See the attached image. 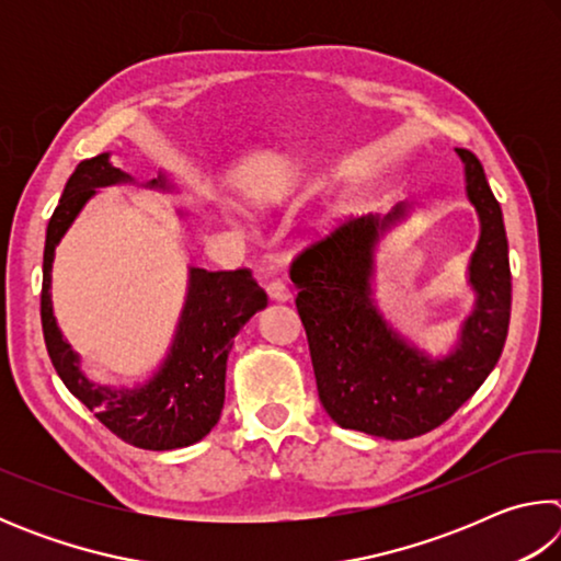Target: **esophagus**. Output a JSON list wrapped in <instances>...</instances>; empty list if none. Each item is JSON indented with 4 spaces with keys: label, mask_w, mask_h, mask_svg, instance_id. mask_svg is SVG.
Returning <instances> with one entry per match:
<instances>
[{
    "label": "esophagus",
    "mask_w": 561,
    "mask_h": 561,
    "mask_svg": "<svg viewBox=\"0 0 561 561\" xmlns=\"http://www.w3.org/2000/svg\"><path fill=\"white\" fill-rule=\"evenodd\" d=\"M267 294H270V299H274V301H287L291 297V291H289L287 282H284V279H270Z\"/></svg>",
    "instance_id": "obj_1"
}]
</instances>
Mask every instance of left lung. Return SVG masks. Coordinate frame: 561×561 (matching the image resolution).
<instances>
[{"mask_svg":"<svg viewBox=\"0 0 561 561\" xmlns=\"http://www.w3.org/2000/svg\"><path fill=\"white\" fill-rule=\"evenodd\" d=\"M458 156L480 240L468 267L474 309L450 354L428 356L408 344L371 297L374 250L388 227L403 220L408 203L386 217H348L291 262L319 401L341 428L386 440L438 428L478 391L502 354L512 307L505 222L480 160L462 148Z\"/></svg>","mask_w":561,"mask_h":561,"instance_id":"left-lung-1","label":"left lung"}]
</instances>
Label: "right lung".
<instances>
[{
	"instance_id": "1",
	"label": "right lung",
	"mask_w": 561,
	"mask_h": 561,
	"mask_svg": "<svg viewBox=\"0 0 561 561\" xmlns=\"http://www.w3.org/2000/svg\"><path fill=\"white\" fill-rule=\"evenodd\" d=\"M133 183L128 173L111 163V153L81 160L64 187L59 205L46 227L42 329L49 358L64 386L89 411L118 435L144 450H175L203 440L220 421L225 403L227 354L250 317L267 307V294L250 270L207 272L190 267L187 297L173 344L153 378L136 388L93 383L81 371L79 354L64 341L51 309V264L56 244L69 230L99 187ZM148 187L173 190L160 173Z\"/></svg>"
}]
</instances>
